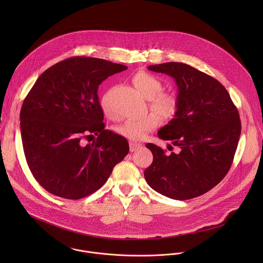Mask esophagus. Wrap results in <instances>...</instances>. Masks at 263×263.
Returning a JSON list of instances; mask_svg holds the SVG:
<instances>
[{
    "label": "esophagus",
    "instance_id": "34e87169",
    "mask_svg": "<svg viewBox=\"0 0 263 263\" xmlns=\"http://www.w3.org/2000/svg\"><path fill=\"white\" fill-rule=\"evenodd\" d=\"M141 148H142V144H140V143H136V142H130L129 143V149L132 152L138 151Z\"/></svg>",
    "mask_w": 263,
    "mask_h": 263
}]
</instances>
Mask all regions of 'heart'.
<instances>
[{"instance_id": "b5f03b06", "label": "heart", "mask_w": 263, "mask_h": 263, "mask_svg": "<svg viewBox=\"0 0 263 263\" xmlns=\"http://www.w3.org/2000/svg\"><path fill=\"white\" fill-rule=\"evenodd\" d=\"M132 83L138 92L144 98L148 99L149 106L154 112L148 113L136 119L126 120L116 127V133L128 140L141 141L159 125V115L163 119H171L176 114L178 101L173 94L163 92L162 82L150 73L138 72L133 76ZM101 106L103 112L109 114L104 101H102Z\"/></svg>"}]
</instances>
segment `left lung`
<instances>
[{"label": "left lung", "mask_w": 263, "mask_h": 263, "mask_svg": "<svg viewBox=\"0 0 263 263\" xmlns=\"http://www.w3.org/2000/svg\"><path fill=\"white\" fill-rule=\"evenodd\" d=\"M148 69L171 76L177 84V112L158 137L180 152L166 155L147 144L153 162L144 172L146 181L173 199L199 196L219 184L231 168L241 135L238 109L218 80L186 64L165 63Z\"/></svg>", "instance_id": "1"}]
</instances>
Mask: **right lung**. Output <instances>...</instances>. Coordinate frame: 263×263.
I'll use <instances>...</instances> for the list:
<instances>
[{
  "label": "right lung",
  "mask_w": 263,
  "mask_h": 263,
  "mask_svg": "<svg viewBox=\"0 0 263 263\" xmlns=\"http://www.w3.org/2000/svg\"><path fill=\"white\" fill-rule=\"evenodd\" d=\"M126 69L73 57L39 76L21 107L20 127L28 167L46 191L67 199L88 196L128 154L126 139L105 129L97 94L104 80Z\"/></svg>",
  "instance_id": "right-lung-1"
}]
</instances>
